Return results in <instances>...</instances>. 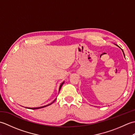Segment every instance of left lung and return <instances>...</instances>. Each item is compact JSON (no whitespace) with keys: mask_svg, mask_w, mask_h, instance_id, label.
Segmentation results:
<instances>
[{"mask_svg":"<svg viewBox=\"0 0 135 135\" xmlns=\"http://www.w3.org/2000/svg\"><path fill=\"white\" fill-rule=\"evenodd\" d=\"M122 52H123V53H124V56H125V54H124V51H123L122 49Z\"/></svg>","mask_w":135,"mask_h":135,"instance_id":"obj_1","label":"left lung"}]
</instances>
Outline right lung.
Here are the masks:
<instances>
[{
    "instance_id": "obj_1",
    "label": "right lung",
    "mask_w": 135,
    "mask_h": 135,
    "mask_svg": "<svg viewBox=\"0 0 135 135\" xmlns=\"http://www.w3.org/2000/svg\"><path fill=\"white\" fill-rule=\"evenodd\" d=\"M64 82H62L61 84V85H60V87H59V91H60V89H61V86H62V85H63V84H64ZM56 99L54 100V101L51 103H50V104H47V105H44V106H42V107H34V108H30V107H25V108H30V109H39V108H44V107H47V106H48V105H50V104H52V103L55 101L56 100Z\"/></svg>"
}]
</instances>
